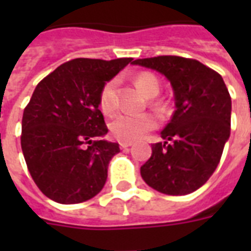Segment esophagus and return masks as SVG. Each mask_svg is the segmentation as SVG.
Segmentation results:
<instances>
[{
    "mask_svg": "<svg viewBox=\"0 0 251 251\" xmlns=\"http://www.w3.org/2000/svg\"><path fill=\"white\" fill-rule=\"evenodd\" d=\"M131 145H133V142H131V141H121V142H120V147H121V149H127V147H130Z\"/></svg>",
    "mask_w": 251,
    "mask_h": 251,
    "instance_id": "34e87169",
    "label": "esophagus"
}]
</instances>
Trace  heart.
I'll return each mask as SVG.
<instances>
[{
	"label": "heart",
	"instance_id": "1",
	"mask_svg": "<svg viewBox=\"0 0 251 251\" xmlns=\"http://www.w3.org/2000/svg\"><path fill=\"white\" fill-rule=\"evenodd\" d=\"M135 84L139 90L149 98H153L159 94L160 83L152 73L143 72L135 76ZM118 79H110L106 82L100 92L99 105L102 113L112 114L118 108L117 99ZM155 105L157 102L153 101ZM157 127V118L151 113H122L110 122V131L120 141H135L145 134L152 131Z\"/></svg>",
	"mask_w": 251,
	"mask_h": 251
}]
</instances>
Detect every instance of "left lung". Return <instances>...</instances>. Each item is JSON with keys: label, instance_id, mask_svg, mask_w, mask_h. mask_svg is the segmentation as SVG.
<instances>
[{"label": "left lung", "instance_id": "obj_1", "mask_svg": "<svg viewBox=\"0 0 251 251\" xmlns=\"http://www.w3.org/2000/svg\"><path fill=\"white\" fill-rule=\"evenodd\" d=\"M133 65L165 75L176 105L161 131L165 142L152 145V155L141 167L142 178L163 194H190L212 176L230 135L228 88L219 73L193 58L157 56Z\"/></svg>", "mask_w": 251, "mask_h": 251}]
</instances>
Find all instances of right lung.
<instances>
[{
  "instance_id": "add662e5",
  "label": "right lung",
  "mask_w": 251,
  "mask_h": 251,
  "mask_svg": "<svg viewBox=\"0 0 251 251\" xmlns=\"http://www.w3.org/2000/svg\"><path fill=\"white\" fill-rule=\"evenodd\" d=\"M133 58H75L60 65L33 91L22 118L21 145L29 175L57 203L86 202L99 194L118 143L108 133L99 98L104 84Z\"/></svg>"
}]
</instances>
